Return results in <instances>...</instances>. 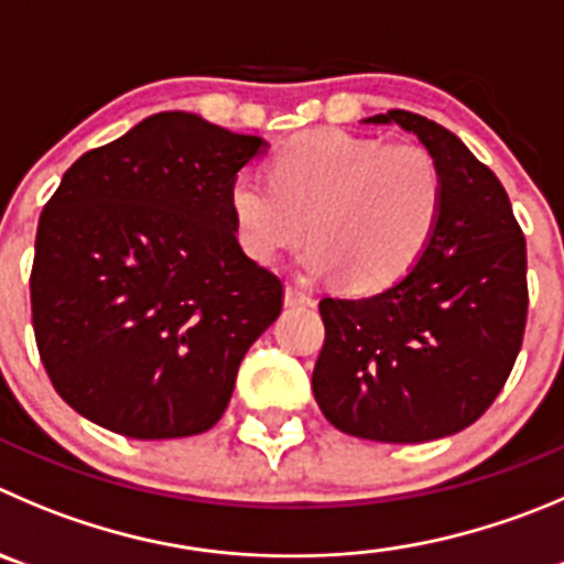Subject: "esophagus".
<instances>
[{
    "label": "esophagus",
    "mask_w": 564,
    "mask_h": 564,
    "mask_svg": "<svg viewBox=\"0 0 564 564\" xmlns=\"http://www.w3.org/2000/svg\"><path fill=\"white\" fill-rule=\"evenodd\" d=\"M314 297L306 292V289L294 286V283H289L286 286V306H312Z\"/></svg>",
    "instance_id": "34e87169"
}]
</instances>
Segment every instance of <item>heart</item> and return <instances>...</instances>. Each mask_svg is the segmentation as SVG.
I'll list each match as a JSON object with an SVG mask.
<instances>
[{
    "label": "heart",
    "mask_w": 564,
    "mask_h": 564,
    "mask_svg": "<svg viewBox=\"0 0 564 564\" xmlns=\"http://www.w3.org/2000/svg\"><path fill=\"white\" fill-rule=\"evenodd\" d=\"M241 250L272 264L308 234L303 267L341 275L354 292H381L417 267L440 228L445 181L420 144L319 128L272 155L270 181L241 172L230 183Z\"/></svg>",
    "instance_id": "1"
}]
</instances>
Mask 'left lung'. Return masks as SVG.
<instances>
[{
  "mask_svg": "<svg viewBox=\"0 0 564 564\" xmlns=\"http://www.w3.org/2000/svg\"><path fill=\"white\" fill-rule=\"evenodd\" d=\"M365 122L417 135L440 163L445 205L406 278L372 297L319 300L312 389L345 434L440 440L476 423L512 372L529 312L525 239L501 181L451 130L409 110Z\"/></svg>",
  "mask_w": 564,
  "mask_h": 564,
  "instance_id": "obj_1",
  "label": "left lung"
}]
</instances>
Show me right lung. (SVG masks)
Masks as SVG:
<instances>
[{
	"mask_svg": "<svg viewBox=\"0 0 564 564\" xmlns=\"http://www.w3.org/2000/svg\"><path fill=\"white\" fill-rule=\"evenodd\" d=\"M267 150L186 110L88 150L44 205L30 275L41 361L63 401L130 440L225 414L283 283L245 256L230 183Z\"/></svg>",
	"mask_w": 564,
	"mask_h": 564,
	"instance_id": "add662e5",
	"label": "right lung"
}]
</instances>
